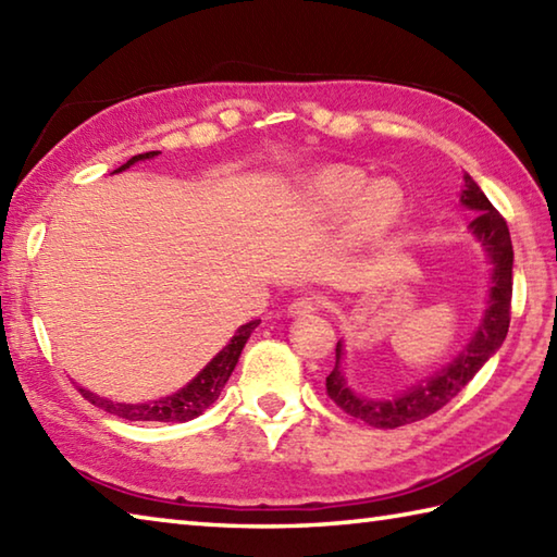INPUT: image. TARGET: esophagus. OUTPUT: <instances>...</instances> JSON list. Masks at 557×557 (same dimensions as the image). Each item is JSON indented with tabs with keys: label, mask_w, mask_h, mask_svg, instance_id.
Masks as SVG:
<instances>
[{
	"label": "esophagus",
	"mask_w": 557,
	"mask_h": 557,
	"mask_svg": "<svg viewBox=\"0 0 557 557\" xmlns=\"http://www.w3.org/2000/svg\"><path fill=\"white\" fill-rule=\"evenodd\" d=\"M317 307H319V297L305 295V297H297L295 301H292V305L287 307V313L289 317H305V313H311Z\"/></svg>",
	"instance_id": "obj_1"
}]
</instances>
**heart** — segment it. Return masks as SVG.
Masks as SVG:
<instances>
[{
  "label": "heart",
  "instance_id": "obj_1",
  "mask_svg": "<svg viewBox=\"0 0 557 557\" xmlns=\"http://www.w3.org/2000/svg\"><path fill=\"white\" fill-rule=\"evenodd\" d=\"M366 177L358 170H326L309 182L307 197L317 209L326 214H338L352 205V231L362 238L380 236L397 221L401 197L392 185H375L366 193Z\"/></svg>",
  "mask_w": 557,
  "mask_h": 557
}]
</instances>
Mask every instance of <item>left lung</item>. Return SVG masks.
Segmentation results:
<instances>
[{
	"label": "left lung",
	"mask_w": 557,
	"mask_h": 557,
	"mask_svg": "<svg viewBox=\"0 0 557 557\" xmlns=\"http://www.w3.org/2000/svg\"><path fill=\"white\" fill-rule=\"evenodd\" d=\"M462 205L478 211V216L472 221L474 236L482 240V246L487 248L492 260V292H490V305L484 311V319L480 323L478 333L470 341V346L462 350L458 360H453L446 370H441L436 377L419 384L409 392H404L401 397L392 401H372L360 399L346 387L338 370V360L343 356V346H336V368L331 370L326 377V394L331 401L341 407L350 417L370 423L375 429H397L407 426V423L421 421L436 413L438 409L446 407L450 399L460 394V389L468 384L478 370L487 362L497 348L507 338L509 321H511V268H513V248L509 226L497 209L492 207V201L484 197V191L478 187L470 175H465V189H462Z\"/></svg>",
	"instance_id": "left-lung-1"
}]
</instances>
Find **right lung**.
<instances>
[{"label": "right lung", "instance_id": "add662e5", "mask_svg": "<svg viewBox=\"0 0 557 557\" xmlns=\"http://www.w3.org/2000/svg\"><path fill=\"white\" fill-rule=\"evenodd\" d=\"M158 156V150H148V153H140L134 156L128 160V163L121 165L119 170H126L128 165L138 163V160H146V158H153ZM116 170V173H119ZM260 321H250L246 326H240L236 331V336L231 338L228 346L219 352V356L209 362V366L199 372V375L191 380L187 387H182L180 392L170 394L165 399H156V401H148V404H116V401H109L97 397V394L87 392V389H79V394L87 401H92L95 407L104 409L109 413H114L119 419H126V421H189L199 417L201 411L209 409L211 404L216 401V397L224 389V384L228 382L231 372H234L236 362L240 350H244L246 341L250 338V333L256 331Z\"/></svg>", "mask_w": 557, "mask_h": 557}]
</instances>
